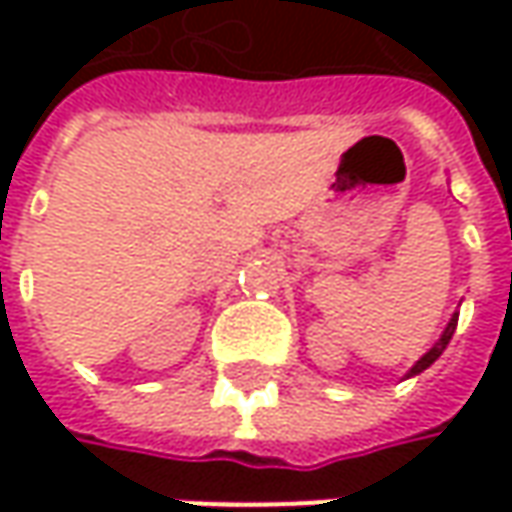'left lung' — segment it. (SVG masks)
<instances>
[{
    "mask_svg": "<svg viewBox=\"0 0 512 512\" xmlns=\"http://www.w3.org/2000/svg\"><path fill=\"white\" fill-rule=\"evenodd\" d=\"M456 325H459V313H453V316H450V322H447V327H444V333H442V336H439V342L433 344V347H430V350L424 353L422 359L413 364V367H410L407 373H404V379H410V376H419L422 370H427L430 364H433V362H436V359H439V356H442L444 347L450 344V339H453V333H456Z\"/></svg>",
    "mask_w": 512,
    "mask_h": 512,
    "instance_id": "1",
    "label": "left lung"
}]
</instances>
